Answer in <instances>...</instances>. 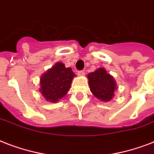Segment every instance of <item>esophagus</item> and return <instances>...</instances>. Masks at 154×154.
Listing matches in <instances>:
<instances>
[{
	"instance_id": "34e87169",
	"label": "esophagus",
	"mask_w": 154,
	"mask_h": 154,
	"mask_svg": "<svg viewBox=\"0 0 154 154\" xmlns=\"http://www.w3.org/2000/svg\"><path fill=\"white\" fill-rule=\"evenodd\" d=\"M77 74H78V76L83 77V76H85V72L81 70V71H78V72H77Z\"/></svg>"
}]
</instances>
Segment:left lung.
<instances>
[{
  "label": "left lung",
  "mask_w": 154,
  "mask_h": 154,
  "mask_svg": "<svg viewBox=\"0 0 154 154\" xmlns=\"http://www.w3.org/2000/svg\"><path fill=\"white\" fill-rule=\"evenodd\" d=\"M90 91L97 98L102 101H109L114 97L117 83L112 76L107 71L100 68L88 74Z\"/></svg>",
  "instance_id": "1"
}]
</instances>
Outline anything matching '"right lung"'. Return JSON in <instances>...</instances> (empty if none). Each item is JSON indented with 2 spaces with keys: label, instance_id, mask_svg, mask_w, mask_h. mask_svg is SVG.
<instances>
[{
  "label": "right lung",
  "instance_id": "obj_1",
  "mask_svg": "<svg viewBox=\"0 0 154 154\" xmlns=\"http://www.w3.org/2000/svg\"><path fill=\"white\" fill-rule=\"evenodd\" d=\"M74 72L61 62L56 63L40 79L39 91L49 102H57L69 92Z\"/></svg>",
  "mask_w": 154,
  "mask_h": 154
}]
</instances>
